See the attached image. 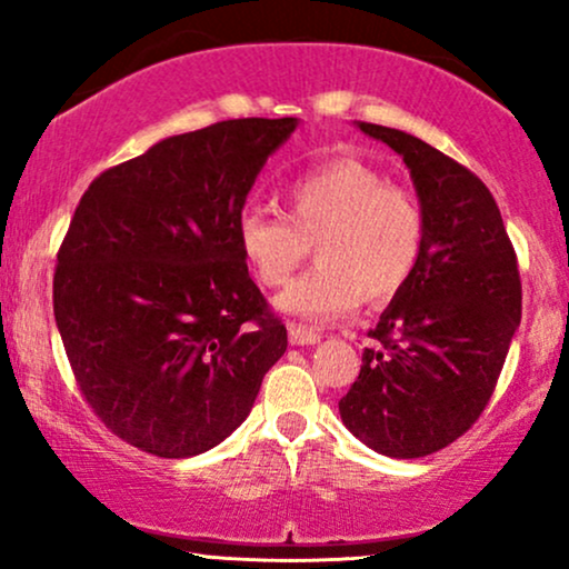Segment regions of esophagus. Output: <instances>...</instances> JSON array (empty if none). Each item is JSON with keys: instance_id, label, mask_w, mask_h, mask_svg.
<instances>
[{"instance_id": "1", "label": "esophagus", "mask_w": 569, "mask_h": 569, "mask_svg": "<svg viewBox=\"0 0 569 569\" xmlns=\"http://www.w3.org/2000/svg\"><path fill=\"white\" fill-rule=\"evenodd\" d=\"M289 342L297 345V348H305V345L321 342V335H318V331H312V329H307V326L291 323L289 326Z\"/></svg>"}]
</instances>
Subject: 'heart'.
I'll return each mask as SVG.
<instances>
[{
    "instance_id": "heart-1",
    "label": "heart",
    "mask_w": 569,
    "mask_h": 569,
    "mask_svg": "<svg viewBox=\"0 0 569 569\" xmlns=\"http://www.w3.org/2000/svg\"><path fill=\"white\" fill-rule=\"evenodd\" d=\"M289 213L246 211L234 227L240 257L267 289L286 283L316 251L318 264L276 297L299 321H331L363 299L388 302L407 289L426 251L420 202L375 168L335 160L286 189Z\"/></svg>"
}]
</instances>
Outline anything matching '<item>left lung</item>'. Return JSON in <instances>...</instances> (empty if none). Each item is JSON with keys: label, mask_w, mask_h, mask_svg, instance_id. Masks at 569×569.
<instances>
[{"label": "left lung", "mask_w": 569, "mask_h": 569, "mask_svg": "<svg viewBox=\"0 0 569 569\" xmlns=\"http://www.w3.org/2000/svg\"><path fill=\"white\" fill-rule=\"evenodd\" d=\"M407 162L426 251L369 331L377 348L339 417L375 452L415 460L460 439L485 411L521 321V280L485 181L403 130L356 122Z\"/></svg>", "instance_id": "obj_1"}]
</instances>
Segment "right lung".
<instances>
[{"mask_svg":"<svg viewBox=\"0 0 569 569\" xmlns=\"http://www.w3.org/2000/svg\"><path fill=\"white\" fill-rule=\"evenodd\" d=\"M297 117L168 136L103 171L58 251L53 312L82 396L112 433L192 457L246 420L286 352L234 227Z\"/></svg>","mask_w":569,"mask_h":569,"instance_id":"add662e5","label":"right lung"}]
</instances>
